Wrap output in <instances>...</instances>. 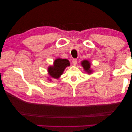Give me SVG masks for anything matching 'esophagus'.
Instances as JSON below:
<instances>
[{
  "label": "esophagus",
  "mask_w": 132,
  "mask_h": 132,
  "mask_svg": "<svg viewBox=\"0 0 132 132\" xmlns=\"http://www.w3.org/2000/svg\"><path fill=\"white\" fill-rule=\"evenodd\" d=\"M77 61H78V60H77V59H73V60H72V64H73V65H74V66H75L77 64Z\"/></svg>",
  "instance_id": "esophagus-1"
}]
</instances>
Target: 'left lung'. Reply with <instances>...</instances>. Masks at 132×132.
<instances>
[{
	"label": "left lung",
	"mask_w": 132,
	"mask_h": 132,
	"mask_svg": "<svg viewBox=\"0 0 132 132\" xmlns=\"http://www.w3.org/2000/svg\"><path fill=\"white\" fill-rule=\"evenodd\" d=\"M82 65L83 66L85 70H86L87 72H88V73H91V70H90V63H89L88 61L85 60L82 62Z\"/></svg>",
	"instance_id": "obj_1"
}]
</instances>
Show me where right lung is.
I'll list each match as a JSON object with an SVG mask.
<instances>
[{"instance_id": "1", "label": "right lung", "mask_w": 132, "mask_h": 132, "mask_svg": "<svg viewBox=\"0 0 132 132\" xmlns=\"http://www.w3.org/2000/svg\"><path fill=\"white\" fill-rule=\"evenodd\" d=\"M69 66L70 62L68 60L58 58L55 60L53 66L48 68L49 74L52 77L57 79L62 74L64 69Z\"/></svg>"}]
</instances>
